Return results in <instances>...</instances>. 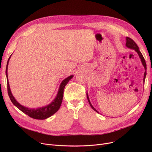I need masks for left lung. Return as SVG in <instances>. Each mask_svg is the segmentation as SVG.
<instances>
[{"mask_svg": "<svg viewBox=\"0 0 152 152\" xmlns=\"http://www.w3.org/2000/svg\"><path fill=\"white\" fill-rule=\"evenodd\" d=\"M126 46L127 47L129 48V49H131L135 50V51L138 53V55H139V57H140V60H141L142 65H143V66H144V68H145V73H144V76H143V83H144L145 79V77H146V75H147V72H146V70H147V65H146V63H145V59H144V58H143L142 53H141L140 51L139 50V47L137 46V44L135 43L131 38L128 37H126ZM87 100H88V102H89V104H90L91 107H92V108L94 111H96L97 113H99V111L92 105L91 103V102H90V100H89V96H88V94H87Z\"/></svg>", "mask_w": 152, "mask_h": 152, "instance_id": "obj_1", "label": "left lung"}]
</instances>
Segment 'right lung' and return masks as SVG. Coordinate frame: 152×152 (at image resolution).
I'll return each instance as SVG.
<instances>
[{"label":"right lung","instance_id":"add662e5","mask_svg":"<svg viewBox=\"0 0 152 152\" xmlns=\"http://www.w3.org/2000/svg\"><path fill=\"white\" fill-rule=\"evenodd\" d=\"M11 55L10 56V57L7 61L5 73H6L7 80L8 94H9V96L10 99V100L13 103V104L15 107H17L20 110H21L22 112L28 115L32 118L36 119H45L46 118L50 117L59 110L61 104L62 100H63L64 89H65V86L68 84L69 81L73 77V75H71L68 76V77L64 79V80L61 83L57 96H56L55 99L50 103V104H49L47 106H45L43 107H40L38 108H29L20 105V103L15 100V99L14 98L11 92L9 83V79H8V75H7L8 65H9V61L11 57Z\"/></svg>","mask_w":152,"mask_h":152}]
</instances>
